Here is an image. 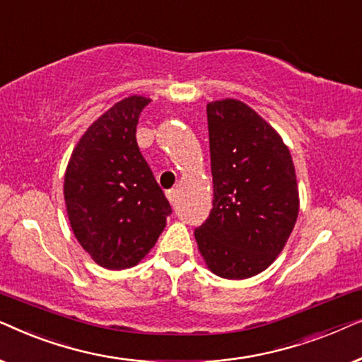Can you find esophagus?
<instances>
[{
  "label": "esophagus",
  "instance_id": "obj_1",
  "mask_svg": "<svg viewBox=\"0 0 362 362\" xmlns=\"http://www.w3.org/2000/svg\"><path fill=\"white\" fill-rule=\"evenodd\" d=\"M168 199H170L171 206H176V201H177V189H170L166 192Z\"/></svg>",
  "mask_w": 362,
  "mask_h": 362
}]
</instances>
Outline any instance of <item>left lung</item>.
Segmentation results:
<instances>
[{"label":"left lung","instance_id":"1","mask_svg":"<svg viewBox=\"0 0 362 362\" xmlns=\"http://www.w3.org/2000/svg\"><path fill=\"white\" fill-rule=\"evenodd\" d=\"M212 209L194 230L212 274L250 279L274 264L293 230L298 185L288 146L254 108L235 98L209 102Z\"/></svg>","mask_w":362,"mask_h":362}]
</instances>
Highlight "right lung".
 Masks as SVG:
<instances>
[{
    "label": "right lung",
    "instance_id": "right-lung-1",
    "mask_svg": "<svg viewBox=\"0 0 362 362\" xmlns=\"http://www.w3.org/2000/svg\"><path fill=\"white\" fill-rule=\"evenodd\" d=\"M150 102L127 97L98 117L74 148L64 176L74 235L108 270L145 259L171 214L136 143L138 118Z\"/></svg>",
    "mask_w": 362,
    "mask_h": 362
}]
</instances>
